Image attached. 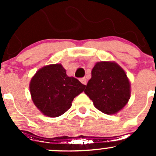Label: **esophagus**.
I'll list each match as a JSON object with an SVG mask.
<instances>
[{
    "instance_id": "esophagus-1",
    "label": "esophagus",
    "mask_w": 156,
    "mask_h": 156,
    "mask_svg": "<svg viewBox=\"0 0 156 156\" xmlns=\"http://www.w3.org/2000/svg\"><path fill=\"white\" fill-rule=\"evenodd\" d=\"M80 81H81L83 84H84V85H86V84H87V79H86L85 78H80Z\"/></svg>"
}]
</instances>
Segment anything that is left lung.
Segmentation results:
<instances>
[{"label": "left lung", "mask_w": 156, "mask_h": 156, "mask_svg": "<svg viewBox=\"0 0 156 156\" xmlns=\"http://www.w3.org/2000/svg\"><path fill=\"white\" fill-rule=\"evenodd\" d=\"M84 93L97 109L107 115L115 114L127 104L130 85L126 73L117 63L97 62L92 69Z\"/></svg>", "instance_id": "obj_1"}]
</instances>
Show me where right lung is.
<instances>
[{
    "instance_id": "add662e5",
    "label": "right lung",
    "mask_w": 156,
    "mask_h": 156,
    "mask_svg": "<svg viewBox=\"0 0 156 156\" xmlns=\"http://www.w3.org/2000/svg\"><path fill=\"white\" fill-rule=\"evenodd\" d=\"M85 85L77 78L67 76L60 64L39 69L30 82V93L34 105L45 115H62L72 106V102L83 92Z\"/></svg>"
}]
</instances>
